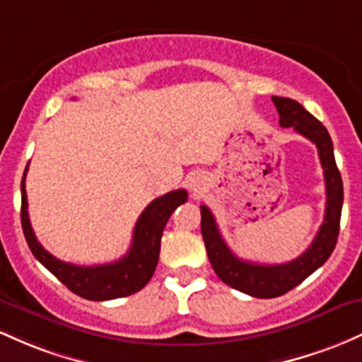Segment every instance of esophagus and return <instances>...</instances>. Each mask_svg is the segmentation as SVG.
Listing matches in <instances>:
<instances>
[{"instance_id": "34e87169", "label": "esophagus", "mask_w": 362, "mask_h": 362, "mask_svg": "<svg viewBox=\"0 0 362 362\" xmlns=\"http://www.w3.org/2000/svg\"><path fill=\"white\" fill-rule=\"evenodd\" d=\"M202 180H200V177H193V180L192 181H189V189H192V192H194V193H197L198 192V189H200V185H202V182H200Z\"/></svg>"}]
</instances>
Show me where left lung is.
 <instances>
[{"instance_id":"1","label":"left lung","mask_w":362,"mask_h":362,"mask_svg":"<svg viewBox=\"0 0 362 362\" xmlns=\"http://www.w3.org/2000/svg\"><path fill=\"white\" fill-rule=\"evenodd\" d=\"M279 112V123L282 128H294L299 135L306 136L318 148L320 162L327 186V209L323 224L313 239L311 246L292 262L280 265H262L238 258L222 239L215 217L209 206L202 205V235L205 241L206 255L215 274L222 282L235 291L259 299L279 298L308 279L315 270L330 258L335 250L340 230V214L344 203V185L339 168L335 164L334 144L327 128L310 115L298 100L287 97H272Z\"/></svg>"}]
</instances>
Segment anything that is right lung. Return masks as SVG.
<instances>
[{
	"instance_id": "obj_1",
	"label": "right lung",
	"mask_w": 362,
	"mask_h": 362,
	"mask_svg": "<svg viewBox=\"0 0 362 362\" xmlns=\"http://www.w3.org/2000/svg\"><path fill=\"white\" fill-rule=\"evenodd\" d=\"M28 164L23 170L22 186V229L32 255L59 280L61 284L88 301H109V299L124 298L144 289L156 272L160 253V238L168 224L170 214L188 200L186 189H174L156 198L138 217L133 230L132 247L117 262L104 263L95 267H80L73 263L61 262L44 250L32 230L28 218V203L25 192V176Z\"/></svg>"
}]
</instances>
